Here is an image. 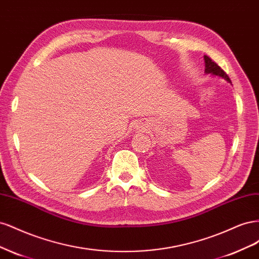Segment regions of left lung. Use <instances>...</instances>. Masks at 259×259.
I'll return each mask as SVG.
<instances>
[{"label": "left lung", "instance_id": "obj_1", "mask_svg": "<svg viewBox=\"0 0 259 259\" xmlns=\"http://www.w3.org/2000/svg\"><path fill=\"white\" fill-rule=\"evenodd\" d=\"M204 64H205V70H204L205 74H211V75L219 76V77H222V79L226 80L227 82L231 84V81L228 77V75H227L224 72V70H222L221 67L217 66L215 62L211 60L209 57L204 56Z\"/></svg>", "mask_w": 259, "mask_h": 259}]
</instances>
